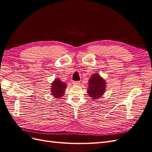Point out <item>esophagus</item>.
<instances>
[{"label": "esophagus", "mask_w": 152, "mask_h": 152, "mask_svg": "<svg viewBox=\"0 0 152 152\" xmlns=\"http://www.w3.org/2000/svg\"><path fill=\"white\" fill-rule=\"evenodd\" d=\"M80 82L79 81H73V84L74 86H79V85H80Z\"/></svg>", "instance_id": "1"}]
</instances>
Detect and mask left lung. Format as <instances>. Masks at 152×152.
<instances>
[{
    "label": "left lung",
    "instance_id": "8db88e82",
    "mask_svg": "<svg viewBox=\"0 0 152 152\" xmlns=\"http://www.w3.org/2000/svg\"><path fill=\"white\" fill-rule=\"evenodd\" d=\"M88 84L87 92L92 99H97L102 98L105 93L107 82L98 73H95L91 75Z\"/></svg>",
    "mask_w": 152,
    "mask_h": 152
}]
</instances>
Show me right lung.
<instances>
[{
	"instance_id": "1",
	"label": "right lung",
	"mask_w": 152,
	"mask_h": 152,
	"mask_svg": "<svg viewBox=\"0 0 152 152\" xmlns=\"http://www.w3.org/2000/svg\"><path fill=\"white\" fill-rule=\"evenodd\" d=\"M66 86L65 82H63L59 79H55L50 86L51 95L55 98H61L65 94Z\"/></svg>"
}]
</instances>
